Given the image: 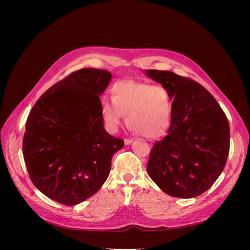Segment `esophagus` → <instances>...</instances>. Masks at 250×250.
<instances>
[{
    "label": "esophagus",
    "instance_id": "34e87169",
    "mask_svg": "<svg viewBox=\"0 0 250 250\" xmlns=\"http://www.w3.org/2000/svg\"><path fill=\"white\" fill-rule=\"evenodd\" d=\"M133 142V140L132 139H125V141H124V143H125V145H130V144Z\"/></svg>",
    "mask_w": 250,
    "mask_h": 250
}]
</instances>
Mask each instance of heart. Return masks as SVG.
Masks as SVG:
<instances>
[{
  "instance_id": "b5f03b06",
  "label": "heart",
  "mask_w": 250,
  "mask_h": 250,
  "mask_svg": "<svg viewBox=\"0 0 250 250\" xmlns=\"http://www.w3.org/2000/svg\"><path fill=\"white\" fill-rule=\"evenodd\" d=\"M112 99L103 97L101 112L105 123L115 129L127 116L130 129L148 139L163 135L171 124L173 97L168 87L135 80L118 81L111 87Z\"/></svg>"
}]
</instances>
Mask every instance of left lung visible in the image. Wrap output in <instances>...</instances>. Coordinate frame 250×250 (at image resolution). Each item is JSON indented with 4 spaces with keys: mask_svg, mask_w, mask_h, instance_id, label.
<instances>
[{
    "mask_svg": "<svg viewBox=\"0 0 250 250\" xmlns=\"http://www.w3.org/2000/svg\"><path fill=\"white\" fill-rule=\"evenodd\" d=\"M145 74L169 88L174 103L168 134L150 152L148 175L173 197H197L213 186L228 161V118L198 82L169 71Z\"/></svg>",
    "mask_w": 250,
    "mask_h": 250,
    "instance_id": "1",
    "label": "left lung"
}]
</instances>
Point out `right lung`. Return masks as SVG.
Wrapping results in <instances>:
<instances>
[{
    "mask_svg": "<svg viewBox=\"0 0 250 250\" xmlns=\"http://www.w3.org/2000/svg\"><path fill=\"white\" fill-rule=\"evenodd\" d=\"M111 74L81 69L57 82L34 104L22 140L33 185L49 197L75 206L106 181L111 158L124 146L103 125L100 96Z\"/></svg>",
    "mask_w": 250,
    "mask_h": 250,
    "instance_id": "right-lung-1",
    "label": "right lung"
}]
</instances>
